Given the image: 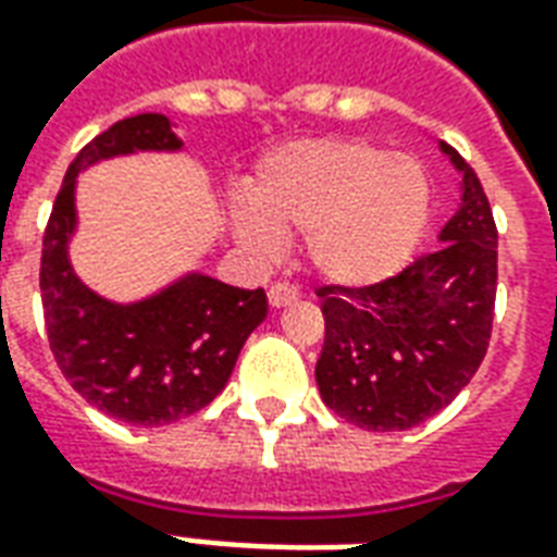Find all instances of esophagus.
I'll list each match as a JSON object with an SVG mask.
<instances>
[{"instance_id": "esophagus-1", "label": "esophagus", "mask_w": 557, "mask_h": 557, "mask_svg": "<svg viewBox=\"0 0 557 557\" xmlns=\"http://www.w3.org/2000/svg\"><path fill=\"white\" fill-rule=\"evenodd\" d=\"M298 301V289L289 286V283H274L271 289H268V304L271 307H286V304Z\"/></svg>"}]
</instances>
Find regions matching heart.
<instances>
[{
    "label": "heart",
    "mask_w": 557,
    "mask_h": 557,
    "mask_svg": "<svg viewBox=\"0 0 557 557\" xmlns=\"http://www.w3.org/2000/svg\"><path fill=\"white\" fill-rule=\"evenodd\" d=\"M250 202L232 208L250 253H277L280 235H307L315 274L337 286H373L397 274L430 220V175L414 158L363 139H304L259 160Z\"/></svg>",
    "instance_id": "obj_1"
}]
</instances>
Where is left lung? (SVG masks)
Returning <instances> with one entry per match:
<instances>
[{
  "label": "left lung",
  "mask_w": 557,
  "mask_h": 557,
  "mask_svg": "<svg viewBox=\"0 0 557 557\" xmlns=\"http://www.w3.org/2000/svg\"><path fill=\"white\" fill-rule=\"evenodd\" d=\"M442 151L462 175V202L442 247L373 286H319L325 346L315 382L325 406L361 430L418 426L474 379L490 349L498 230L478 172Z\"/></svg>",
  "instance_id": "8db88e82"
}]
</instances>
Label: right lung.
Segmentation results:
<instances>
[{
    "instance_id": "right-lung-1",
    "label": "right lung",
    "mask_w": 557,
    "mask_h": 557,
    "mask_svg": "<svg viewBox=\"0 0 557 557\" xmlns=\"http://www.w3.org/2000/svg\"><path fill=\"white\" fill-rule=\"evenodd\" d=\"M166 115H131L79 148L44 230L41 304L59 370L79 397L134 426H163L206 409L230 382L244 339L265 319L262 289L187 274L137 304H113L83 286L67 262L77 226L74 184L91 163L131 151H175Z\"/></svg>"
}]
</instances>
